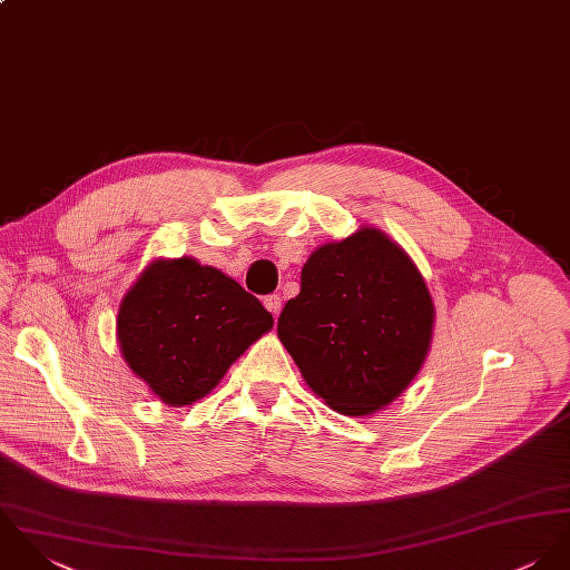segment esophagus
Listing matches in <instances>:
<instances>
[{"mask_svg": "<svg viewBox=\"0 0 570 570\" xmlns=\"http://www.w3.org/2000/svg\"><path fill=\"white\" fill-rule=\"evenodd\" d=\"M264 306H266V311H268L273 317H277L279 311H282V297H279V295H268V297H264Z\"/></svg>", "mask_w": 570, "mask_h": 570, "instance_id": "34e87169", "label": "esophagus"}]
</instances>
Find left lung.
I'll use <instances>...</instances> for the list:
<instances>
[{
	"instance_id": "8db88e82",
	"label": "left lung",
	"mask_w": 570,
	"mask_h": 570,
	"mask_svg": "<svg viewBox=\"0 0 570 570\" xmlns=\"http://www.w3.org/2000/svg\"><path fill=\"white\" fill-rule=\"evenodd\" d=\"M436 308L414 259L387 233L358 227L317 246L277 337L306 385L345 416L396 401L421 372Z\"/></svg>"
}]
</instances>
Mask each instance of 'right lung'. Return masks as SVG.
<instances>
[{"label": "right lung", "instance_id": "right-lung-1", "mask_svg": "<svg viewBox=\"0 0 570 570\" xmlns=\"http://www.w3.org/2000/svg\"><path fill=\"white\" fill-rule=\"evenodd\" d=\"M273 328V315L223 271L158 257L125 293L116 342L127 367L169 407L207 396Z\"/></svg>", "mask_w": 570, "mask_h": 570}]
</instances>
